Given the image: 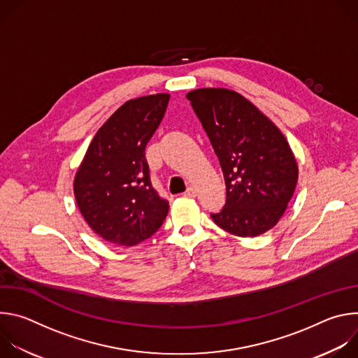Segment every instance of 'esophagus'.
Wrapping results in <instances>:
<instances>
[{"label":"esophagus","mask_w":358,"mask_h":358,"mask_svg":"<svg viewBox=\"0 0 358 358\" xmlns=\"http://www.w3.org/2000/svg\"><path fill=\"white\" fill-rule=\"evenodd\" d=\"M196 195V189L194 187H188L187 191H185V196H189V198H194Z\"/></svg>","instance_id":"1"}]
</instances>
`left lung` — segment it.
<instances>
[{
	"instance_id": "1",
	"label": "left lung",
	"mask_w": 358,
	"mask_h": 358,
	"mask_svg": "<svg viewBox=\"0 0 358 358\" xmlns=\"http://www.w3.org/2000/svg\"><path fill=\"white\" fill-rule=\"evenodd\" d=\"M187 99L207 131L227 185L214 222L242 236H259L285 214L299 178L293 151L280 129L241 93L201 87Z\"/></svg>"
}]
</instances>
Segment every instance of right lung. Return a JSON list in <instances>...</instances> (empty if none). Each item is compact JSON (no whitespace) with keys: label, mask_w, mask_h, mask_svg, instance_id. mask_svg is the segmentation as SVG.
Masks as SVG:
<instances>
[{"label":"right lung","mask_w":358,"mask_h":358,"mask_svg":"<svg viewBox=\"0 0 358 358\" xmlns=\"http://www.w3.org/2000/svg\"><path fill=\"white\" fill-rule=\"evenodd\" d=\"M169 100V93L127 100L97 130L75 174L78 208L108 242L137 245L156 234L169 214V202L151 187L144 157Z\"/></svg>","instance_id":"add662e5"}]
</instances>
